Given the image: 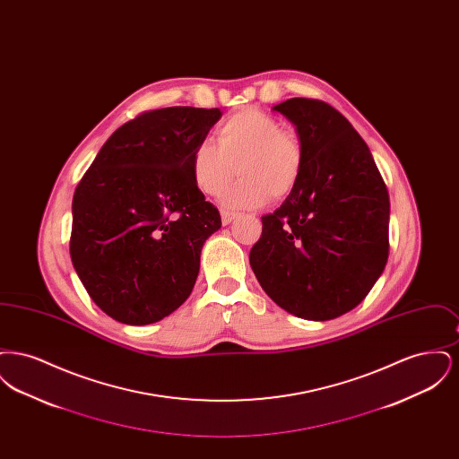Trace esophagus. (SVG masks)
<instances>
[{
    "instance_id": "esophagus-1",
    "label": "esophagus",
    "mask_w": 459,
    "mask_h": 459,
    "mask_svg": "<svg viewBox=\"0 0 459 459\" xmlns=\"http://www.w3.org/2000/svg\"><path fill=\"white\" fill-rule=\"evenodd\" d=\"M220 215H221V223H223V225H229L232 220L238 217V213L229 212V210H221V212H220Z\"/></svg>"
}]
</instances>
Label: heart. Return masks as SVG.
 <instances>
[{"label": "heart", "instance_id": "heart-1", "mask_svg": "<svg viewBox=\"0 0 459 459\" xmlns=\"http://www.w3.org/2000/svg\"><path fill=\"white\" fill-rule=\"evenodd\" d=\"M217 143L206 139L189 156V170L197 189L219 196L236 175L240 180L223 195V204L255 208L289 196L305 169V143L298 132L282 129L270 113L255 107L225 117L217 129Z\"/></svg>", "mask_w": 459, "mask_h": 459}]
</instances>
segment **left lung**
Segmentation results:
<instances>
[{"instance_id":"obj_1","label":"left lung","mask_w":459,"mask_h":459,"mask_svg":"<svg viewBox=\"0 0 459 459\" xmlns=\"http://www.w3.org/2000/svg\"><path fill=\"white\" fill-rule=\"evenodd\" d=\"M273 109L305 143V169L282 206L262 217L249 263L263 290L306 320H332L359 305L389 256V193L350 120L320 100Z\"/></svg>"}]
</instances>
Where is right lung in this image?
<instances>
[{"label": "right lung", "mask_w": 459, "mask_h": 459, "mask_svg": "<svg viewBox=\"0 0 459 459\" xmlns=\"http://www.w3.org/2000/svg\"><path fill=\"white\" fill-rule=\"evenodd\" d=\"M219 108L152 109L109 135L75 187L70 256L91 299L127 325L182 305L204 240L221 227L189 170Z\"/></svg>", "instance_id": "1"}]
</instances>
